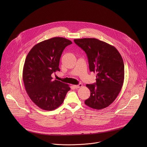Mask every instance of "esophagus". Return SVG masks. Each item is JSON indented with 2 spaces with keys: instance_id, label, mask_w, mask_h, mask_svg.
Segmentation results:
<instances>
[{
  "instance_id": "34e87169",
  "label": "esophagus",
  "mask_w": 147,
  "mask_h": 147,
  "mask_svg": "<svg viewBox=\"0 0 147 147\" xmlns=\"http://www.w3.org/2000/svg\"><path fill=\"white\" fill-rule=\"evenodd\" d=\"M82 86H83V84H82V83H80V84H79L78 85H74V87H75V88H79L82 87Z\"/></svg>"
}]
</instances>
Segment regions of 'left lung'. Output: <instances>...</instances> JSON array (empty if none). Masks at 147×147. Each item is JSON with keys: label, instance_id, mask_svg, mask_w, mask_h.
<instances>
[{"label": "left lung", "instance_id": "obj_1", "mask_svg": "<svg viewBox=\"0 0 147 147\" xmlns=\"http://www.w3.org/2000/svg\"><path fill=\"white\" fill-rule=\"evenodd\" d=\"M75 43L86 54L90 71L97 72L96 83L86 84L90 96L85 105L100 110L112 104L123 84V59L113 46L96 38L75 39Z\"/></svg>", "mask_w": 147, "mask_h": 147}]
</instances>
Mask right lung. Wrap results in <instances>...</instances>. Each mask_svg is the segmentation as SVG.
Wrapping results in <instances>:
<instances>
[{
  "label": "right lung",
  "instance_id": "obj_1",
  "mask_svg": "<svg viewBox=\"0 0 147 147\" xmlns=\"http://www.w3.org/2000/svg\"><path fill=\"white\" fill-rule=\"evenodd\" d=\"M72 42L54 37L36 44L28 54L22 79L31 100L41 109L51 111L62 104L70 90L69 85L55 80L51 74L60 71V58L64 49Z\"/></svg>",
  "mask_w": 147,
  "mask_h": 147
}]
</instances>
